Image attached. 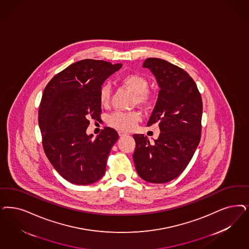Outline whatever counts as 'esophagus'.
Here are the masks:
<instances>
[{
    "label": "esophagus",
    "mask_w": 249,
    "mask_h": 249,
    "mask_svg": "<svg viewBox=\"0 0 249 249\" xmlns=\"http://www.w3.org/2000/svg\"><path fill=\"white\" fill-rule=\"evenodd\" d=\"M119 135H120V137H125V136H128L129 133L124 132V131H122V130H120V131H119Z\"/></svg>",
    "instance_id": "esophagus-1"
}]
</instances>
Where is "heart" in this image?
Masks as SVG:
<instances>
[{
    "label": "heart",
    "instance_id": "1",
    "mask_svg": "<svg viewBox=\"0 0 249 249\" xmlns=\"http://www.w3.org/2000/svg\"><path fill=\"white\" fill-rule=\"evenodd\" d=\"M121 84L127 86L135 93L133 103L139 106H146L151 100V94L148 91V81L145 78L137 73H129L121 78ZM110 87L108 85H103L99 90V101L101 105L107 106L110 101ZM140 115L137 112H114L111 114L107 122L117 129L121 130H129L132 129L138 120Z\"/></svg>",
    "mask_w": 249,
    "mask_h": 249
}]
</instances>
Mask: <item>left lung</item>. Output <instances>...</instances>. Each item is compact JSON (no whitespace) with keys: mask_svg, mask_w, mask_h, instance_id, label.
Listing matches in <instances>:
<instances>
[{"mask_svg":"<svg viewBox=\"0 0 249 249\" xmlns=\"http://www.w3.org/2000/svg\"><path fill=\"white\" fill-rule=\"evenodd\" d=\"M160 88L147 126L157 124L160 134L151 142L134 134L133 161L143 180L163 184L175 179L188 166L200 141L202 100L194 80L166 60L148 58L142 64Z\"/></svg>","mask_w":249,"mask_h":249,"instance_id":"left-lung-1","label":"left lung"}]
</instances>
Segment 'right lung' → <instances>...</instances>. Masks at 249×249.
<instances>
[{"instance_id": "add662e5", "label": "right lung", "mask_w": 249, "mask_h": 249, "mask_svg": "<svg viewBox=\"0 0 249 249\" xmlns=\"http://www.w3.org/2000/svg\"><path fill=\"white\" fill-rule=\"evenodd\" d=\"M122 67L104 60H79L61 71L44 89L38 124L44 151L53 167L75 185H90L103 178L107 157L119 134L106 127L92 140L86 129L101 114L99 90Z\"/></svg>"}]
</instances>
